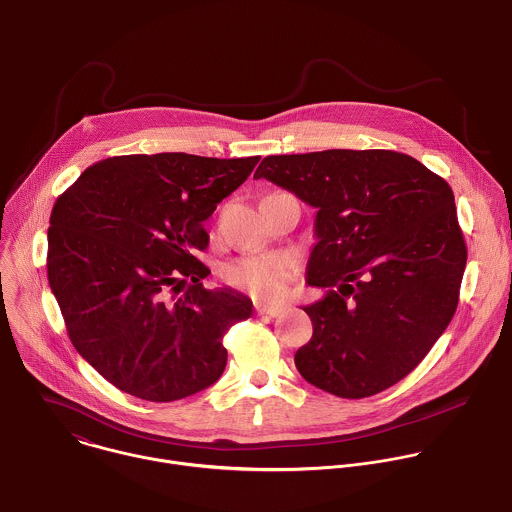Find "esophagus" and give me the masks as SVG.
<instances>
[{
  "instance_id": "1",
  "label": "esophagus",
  "mask_w": 512,
  "mask_h": 512,
  "mask_svg": "<svg viewBox=\"0 0 512 512\" xmlns=\"http://www.w3.org/2000/svg\"><path fill=\"white\" fill-rule=\"evenodd\" d=\"M283 313L281 307H257V315H265V317H279Z\"/></svg>"
}]
</instances>
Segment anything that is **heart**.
Instances as JSON below:
<instances>
[{
  "instance_id": "heart-1",
  "label": "heart",
  "mask_w": 512,
  "mask_h": 512,
  "mask_svg": "<svg viewBox=\"0 0 512 512\" xmlns=\"http://www.w3.org/2000/svg\"><path fill=\"white\" fill-rule=\"evenodd\" d=\"M293 273L295 263L283 253L243 255L221 267V277L229 285L243 289L261 301L281 297Z\"/></svg>"
}]
</instances>
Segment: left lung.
Wrapping results in <instances>:
<instances>
[{
  "label": "left lung",
  "instance_id": "1",
  "mask_svg": "<svg viewBox=\"0 0 512 512\" xmlns=\"http://www.w3.org/2000/svg\"><path fill=\"white\" fill-rule=\"evenodd\" d=\"M317 209L303 307L313 337L295 353L305 381L341 399L407 377L451 323L467 245L449 183L411 155L327 149L269 155L255 179Z\"/></svg>",
  "mask_w": 512,
  "mask_h": 512
}]
</instances>
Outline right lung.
Wrapping results in <instances>:
<instances>
[{"mask_svg":"<svg viewBox=\"0 0 512 512\" xmlns=\"http://www.w3.org/2000/svg\"><path fill=\"white\" fill-rule=\"evenodd\" d=\"M259 159L119 155L87 167L57 197L49 287L77 353L119 391L169 403L225 371L223 335L251 317L253 303L205 289L211 271L195 251L209 243L203 221ZM181 284L184 293L171 296Z\"/></svg>","mask_w":512,"mask_h":512,"instance_id":"1","label":"right lung"}]
</instances>
